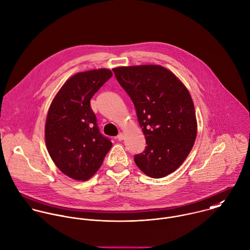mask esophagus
<instances>
[{"mask_svg": "<svg viewBox=\"0 0 250 250\" xmlns=\"http://www.w3.org/2000/svg\"><path fill=\"white\" fill-rule=\"evenodd\" d=\"M116 139H117L118 141H122V140L124 139V134H122V133H119V134H118V136L116 137Z\"/></svg>", "mask_w": 250, "mask_h": 250, "instance_id": "1", "label": "esophagus"}]
</instances>
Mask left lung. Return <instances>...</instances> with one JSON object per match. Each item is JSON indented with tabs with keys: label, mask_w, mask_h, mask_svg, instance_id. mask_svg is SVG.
I'll return each mask as SVG.
<instances>
[{
	"label": "left lung",
	"mask_w": 250,
	"mask_h": 250,
	"mask_svg": "<svg viewBox=\"0 0 250 250\" xmlns=\"http://www.w3.org/2000/svg\"><path fill=\"white\" fill-rule=\"evenodd\" d=\"M112 71L135 105L146 141V150L135 155V163L150 177H164L183 163L194 146L197 120L192 98L162 66L118 67Z\"/></svg>",
	"instance_id": "8db88e82"
}]
</instances>
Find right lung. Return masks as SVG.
<instances>
[{
    "label": "right lung",
    "instance_id": "add662e5",
    "mask_svg": "<svg viewBox=\"0 0 250 250\" xmlns=\"http://www.w3.org/2000/svg\"><path fill=\"white\" fill-rule=\"evenodd\" d=\"M111 76L107 69L79 73L66 82L50 104L46 147L57 167L74 179L90 178L112 146L101 134L90 105L94 94Z\"/></svg>",
    "mask_w": 250,
    "mask_h": 250
}]
</instances>
